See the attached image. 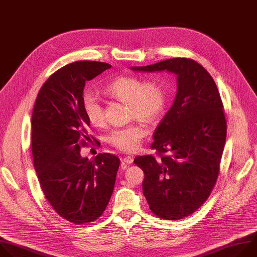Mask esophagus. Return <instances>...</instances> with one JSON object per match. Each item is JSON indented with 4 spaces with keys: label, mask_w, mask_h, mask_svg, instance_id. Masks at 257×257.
<instances>
[{
    "label": "esophagus",
    "mask_w": 257,
    "mask_h": 257,
    "mask_svg": "<svg viewBox=\"0 0 257 257\" xmlns=\"http://www.w3.org/2000/svg\"><path fill=\"white\" fill-rule=\"evenodd\" d=\"M134 162V157L133 156H126L124 158L121 159V163L122 164H132Z\"/></svg>",
    "instance_id": "esophagus-1"
}]
</instances>
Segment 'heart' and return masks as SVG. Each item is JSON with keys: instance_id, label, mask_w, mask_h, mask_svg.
Returning a JSON list of instances; mask_svg holds the SVG:
<instances>
[{"instance_id": "1", "label": "heart", "mask_w": 257, "mask_h": 257, "mask_svg": "<svg viewBox=\"0 0 257 257\" xmlns=\"http://www.w3.org/2000/svg\"><path fill=\"white\" fill-rule=\"evenodd\" d=\"M105 92L130 105L131 116H137L149 122L159 118L165 109L167 92L163 83L150 79L144 81L134 76H122L105 86ZM83 109L89 122L94 126L104 124V109L99 97L87 92L83 96ZM147 126L143 123H132L113 130L108 134L107 143L122 152H135L139 149L143 138L147 135Z\"/></svg>"}]
</instances>
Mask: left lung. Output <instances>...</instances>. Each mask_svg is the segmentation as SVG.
<instances>
[{
    "mask_svg": "<svg viewBox=\"0 0 257 257\" xmlns=\"http://www.w3.org/2000/svg\"><path fill=\"white\" fill-rule=\"evenodd\" d=\"M131 69L177 76L174 102L151 145L158 157L139 156L134 163L145 173L143 193L152 213L164 220L183 219L208 199L219 175L227 136L220 93L209 72L190 59Z\"/></svg>",
    "mask_w": 257,
    "mask_h": 257,
    "instance_id": "left-lung-1",
    "label": "left lung"
}]
</instances>
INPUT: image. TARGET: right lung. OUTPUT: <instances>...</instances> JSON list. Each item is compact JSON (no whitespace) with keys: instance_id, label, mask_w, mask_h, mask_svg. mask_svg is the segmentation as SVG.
<instances>
[{"instance_id":"obj_1","label":"right lung","mask_w":257,"mask_h":257,"mask_svg":"<svg viewBox=\"0 0 257 257\" xmlns=\"http://www.w3.org/2000/svg\"><path fill=\"white\" fill-rule=\"evenodd\" d=\"M110 68L94 61L61 68L40 88L32 112V156L41 189L54 210L76 225L103 214L120 164L109 153L93 160L80 153L91 140L83 109L85 84Z\"/></svg>"}]
</instances>
